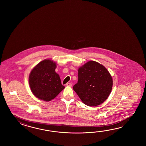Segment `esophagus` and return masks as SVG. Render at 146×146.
<instances>
[{
    "label": "esophagus",
    "instance_id": "esophagus-1",
    "mask_svg": "<svg viewBox=\"0 0 146 146\" xmlns=\"http://www.w3.org/2000/svg\"><path fill=\"white\" fill-rule=\"evenodd\" d=\"M66 85L67 86H68V87H72V84H70V83H67V84H66Z\"/></svg>",
    "mask_w": 146,
    "mask_h": 146
}]
</instances>
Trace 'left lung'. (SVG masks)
<instances>
[{
  "label": "left lung",
  "instance_id": "8db88e82",
  "mask_svg": "<svg viewBox=\"0 0 146 146\" xmlns=\"http://www.w3.org/2000/svg\"><path fill=\"white\" fill-rule=\"evenodd\" d=\"M112 86L113 79L107 69L91 60L78 69V80L73 89L84 104L96 106L108 98Z\"/></svg>",
  "mask_w": 146,
  "mask_h": 146
}]
</instances>
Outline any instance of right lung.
<instances>
[{
	"label": "right lung",
	"instance_id": "obj_1",
	"mask_svg": "<svg viewBox=\"0 0 146 146\" xmlns=\"http://www.w3.org/2000/svg\"><path fill=\"white\" fill-rule=\"evenodd\" d=\"M56 63L44 59L35 66L29 77L31 91L37 98L48 102L58 96L65 87L55 72Z\"/></svg>",
	"mask_w": 146,
	"mask_h": 146
}]
</instances>
